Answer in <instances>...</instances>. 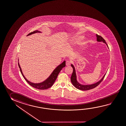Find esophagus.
<instances>
[{
  "instance_id": "esophagus-1",
  "label": "esophagus",
  "mask_w": 126,
  "mask_h": 126,
  "mask_svg": "<svg viewBox=\"0 0 126 126\" xmlns=\"http://www.w3.org/2000/svg\"><path fill=\"white\" fill-rule=\"evenodd\" d=\"M70 63H71V62H70V60H67L66 61V66H70Z\"/></svg>"
}]
</instances>
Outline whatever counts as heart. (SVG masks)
Segmentation results:
<instances>
[{"label": "heart", "instance_id": "b5f03b06", "mask_svg": "<svg viewBox=\"0 0 126 126\" xmlns=\"http://www.w3.org/2000/svg\"><path fill=\"white\" fill-rule=\"evenodd\" d=\"M83 38V37H81V36H80V37H78L77 38H74V40H73V41L74 42H79L80 41H81V40H82ZM85 44H86V42H84V43H83L82 45V46H84V45H85Z\"/></svg>", "mask_w": 126, "mask_h": 126}]
</instances>
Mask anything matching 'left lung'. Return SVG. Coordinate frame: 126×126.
Instances as JSON below:
<instances>
[{"instance_id": "1", "label": "left lung", "mask_w": 126, "mask_h": 126, "mask_svg": "<svg viewBox=\"0 0 126 126\" xmlns=\"http://www.w3.org/2000/svg\"><path fill=\"white\" fill-rule=\"evenodd\" d=\"M96 37H97V41L98 42H104L107 45V46H108L107 44H106V41L102 37L100 36V35H98V34H96ZM71 66L73 69V72L72 75L71 77V78H70L71 81V83L73 84V85L75 88L80 90L87 91V90H90V89H93L94 88H95L96 87L98 86V85H99L100 84L101 82H102V80H103L105 76L106 75V74H105L104 76L102 77V78L99 81H98L96 83L92 84H90V85H83V84H80L79 83H78V81H77L76 71L75 70L74 66L73 64H71Z\"/></svg>"}]
</instances>
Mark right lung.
I'll list each match as a JSON object with an SVG mask.
<instances>
[{"label":"right lung","instance_id":"right-lung-1","mask_svg":"<svg viewBox=\"0 0 126 126\" xmlns=\"http://www.w3.org/2000/svg\"><path fill=\"white\" fill-rule=\"evenodd\" d=\"M36 33H41V32L40 31H38V30H36L34 31L33 32H31L27 35V36ZM18 66L20 69V72L22 74V76H23L24 78L25 79V80H26V81L29 84H30L31 86H32L33 88H35L37 89H40V90H45V89H47L52 86L54 82L56 81L59 73L60 72L63 68L66 66V61H64L61 64L59 65L56 68V69L53 71V72H52V74H51L49 77L47 79L44 81L39 83H33L32 82H30L27 80L22 73V70L20 67V65L19 63V62H18Z\"/></svg>","mask_w":126,"mask_h":126}]
</instances>
